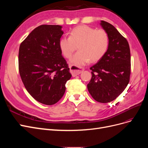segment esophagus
I'll list each match as a JSON object with an SVG mask.
<instances>
[{"label": "esophagus", "instance_id": "34e87169", "mask_svg": "<svg viewBox=\"0 0 148 148\" xmlns=\"http://www.w3.org/2000/svg\"><path fill=\"white\" fill-rule=\"evenodd\" d=\"M70 73L72 75L73 77H75L81 73H82L84 71L83 69H81L79 67L75 66V65H71L70 66Z\"/></svg>", "mask_w": 148, "mask_h": 148}]
</instances>
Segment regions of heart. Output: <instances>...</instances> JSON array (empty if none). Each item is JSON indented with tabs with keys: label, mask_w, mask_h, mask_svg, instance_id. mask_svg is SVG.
Wrapping results in <instances>:
<instances>
[{
	"label": "heart",
	"mask_w": 148,
	"mask_h": 148,
	"mask_svg": "<svg viewBox=\"0 0 148 148\" xmlns=\"http://www.w3.org/2000/svg\"><path fill=\"white\" fill-rule=\"evenodd\" d=\"M109 45V37L106 31L97 29L87 25L76 27L70 33V36H64L59 42L63 56L70 59L78 47L79 51L71 58V63L78 67L96 62L103 57Z\"/></svg>",
	"instance_id": "1"
}]
</instances>
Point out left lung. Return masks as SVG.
I'll return each instance as SVG.
<instances>
[{
    "label": "left lung",
    "mask_w": 148,
    "mask_h": 148,
    "mask_svg": "<svg viewBox=\"0 0 148 148\" xmlns=\"http://www.w3.org/2000/svg\"><path fill=\"white\" fill-rule=\"evenodd\" d=\"M101 25L109 37V45L106 54L92 65V77L87 87L93 99L101 103L115 99L130 82L131 56L126 38L114 26L102 20Z\"/></svg>",
    "instance_id": "8db88e82"
}]
</instances>
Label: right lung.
I'll return each instance as SVG.
<instances>
[{
	"label": "right lung",
	"mask_w": 148,
	"mask_h": 148,
	"mask_svg": "<svg viewBox=\"0 0 148 148\" xmlns=\"http://www.w3.org/2000/svg\"><path fill=\"white\" fill-rule=\"evenodd\" d=\"M63 34L60 25H42L31 31L20 46L21 80L30 95L43 104L51 106L59 101L71 77L59 47Z\"/></svg>",
	"instance_id": "1"
}]
</instances>
